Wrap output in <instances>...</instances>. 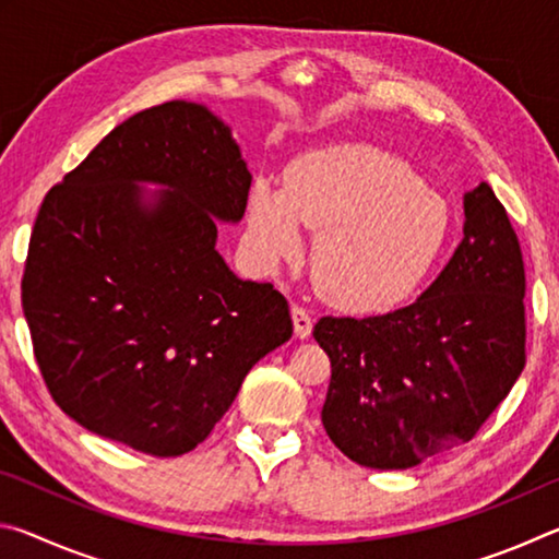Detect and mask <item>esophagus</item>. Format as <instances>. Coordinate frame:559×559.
Segmentation results:
<instances>
[{"label":"esophagus","instance_id":"34e87169","mask_svg":"<svg viewBox=\"0 0 559 559\" xmlns=\"http://www.w3.org/2000/svg\"><path fill=\"white\" fill-rule=\"evenodd\" d=\"M290 318H293V330H296L298 340H308L310 333H313V320H310L308 310L300 306L290 308Z\"/></svg>","mask_w":559,"mask_h":559}]
</instances>
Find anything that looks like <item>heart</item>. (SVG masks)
<instances>
[{"instance_id":"obj_1","label":"heart","mask_w":559,"mask_h":559,"mask_svg":"<svg viewBox=\"0 0 559 559\" xmlns=\"http://www.w3.org/2000/svg\"><path fill=\"white\" fill-rule=\"evenodd\" d=\"M300 224L318 231L310 259L320 296L353 313L400 306L427 278L449 236V206L382 147L340 143L293 159L286 189L257 179L249 229L269 263L302 253Z\"/></svg>"}]
</instances>
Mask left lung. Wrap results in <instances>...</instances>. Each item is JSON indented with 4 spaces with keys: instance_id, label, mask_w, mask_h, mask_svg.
<instances>
[{
    "instance_id": "8db88e82",
    "label": "left lung",
    "mask_w": 559,
    "mask_h": 559,
    "mask_svg": "<svg viewBox=\"0 0 559 559\" xmlns=\"http://www.w3.org/2000/svg\"><path fill=\"white\" fill-rule=\"evenodd\" d=\"M463 239L412 306L320 318L333 367L330 441L367 468L404 471L476 437L525 367V269L486 182L463 194Z\"/></svg>"
}]
</instances>
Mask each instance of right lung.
I'll return each instance as SVG.
<instances>
[{
    "instance_id": "add662e5",
    "label": "right lung",
    "mask_w": 559,
    "mask_h": 559,
    "mask_svg": "<svg viewBox=\"0 0 559 559\" xmlns=\"http://www.w3.org/2000/svg\"><path fill=\"white\" fill-rule=\"evenodd\" d=\"M249 187L231 128L169 100L120 122L44 197L22 306L44 382L83 429L182 456L288 343L286 298L216 251Z\"/></svg>"
}]
</instances>
